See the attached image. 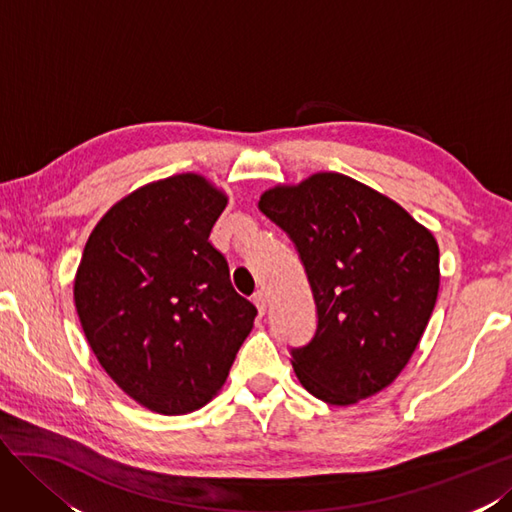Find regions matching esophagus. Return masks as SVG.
Returning <instances> with one entry per match:
<instances>
[{
	"mask_svg": "<svg viewBox=\"0 0 512 512\" xmlns=\"http://www.w3.org/2000/svg\"><path fill=\"white\" fill-rule=\"evenodd\" d=\"M253 302H255V306H257L259 315H266V311H268V298H266L264 291H257V294L253 296Z\"/></svg>",
	"mask_w": 512,
	"mask_h": 512,
	"instance_id": "1",
	"label": "esophagus"
}]
</instances>
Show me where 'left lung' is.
Returning <instances> with one entry per match:
<instances>
[{"mask_svg":"<svg viewBox=\"0 0 512 512\" xmlns=\"http://www.w3.org/2000/svg\"><path fill=\"white\" fill-rule=\"evenodd\" d=\"M259 210L296 244L317 306L315 337L291 349L300 384L330 405L390 386L437 300L433 233L386 195L332 171L270 188Z\"/></svg>","mask_w":512,"mask_h":512,"instance_id":"1","label":"left lung"}]
</instances>
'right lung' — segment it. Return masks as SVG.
<instances>
[{
    "mask_svg": "<svg viewBox=\"0 0 512 512\" xmlns=\"http://www.w3.org/2000/svg\"><path fill=\"white\" fill-rule=\"evenodd\" d=\"M227 195L199 173L137 188L100 218L75 306L100 367L130 399L191 414L223 388L255 306L229 281L210 231Z\"/></svg>",
    "mask_w": 512,
    "mask_h": 512,
    "instance_id": "add662e5",
    "label": "right lung"
}]
</instances>
